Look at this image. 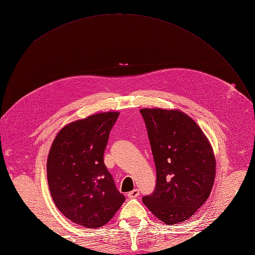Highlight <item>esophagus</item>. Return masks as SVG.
<instances>
[{"mask_svg":"<svg viewBox=\"0 0 255 255\" xmlns=\"http://www.w3.org/2000/svg\"><path fill=\"white\" fill-rule=\"evenodd\" d=\"M139 194H140L139 193V189H133V191L128 193V197L129 198H136V197L139 196Z\"/></svg>","mask_w":255,"mask_h":255,"instance_id":"1","label":"esophagus"}]
</instances>
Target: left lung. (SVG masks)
<instances>
[{"label":"left lung","mask_w":255,"mask_h":255,"mask_svg":"<svg viewBox=\"0 0 255 255\" xmlns=\"http://www.w3.org/2000/svg\"><path fill=\"white\" fill-rule=\"evenodd\" d=\"M156 170L154 191L142 197L166 225L187 220L209 197L216 160L202 129L180 111L142 108Z\"/></svg>","instance_id":"obj_1"}]
</instances>
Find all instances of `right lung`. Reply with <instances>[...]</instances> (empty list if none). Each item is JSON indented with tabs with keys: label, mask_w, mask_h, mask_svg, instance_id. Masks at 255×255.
<instances>
[{
	"label": "right lung",
	"mask_w": 255,
	"mask_h": 255,
	"mask_svg": "<svg viewBox=\"0 0 255 255\" xmlns=\"http://www.w3.org/2000/svg\"><path fill=\"white\" fill-rule=\"evenodd\" d=\"M119 113L73 122L58 132L47 160L51 197L64 217L86 228L106 225L125 202L104 163V151Z\"/></svg>",
	"instance_id": "obj_1"
}]
</instances>
